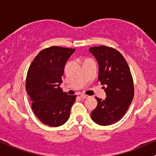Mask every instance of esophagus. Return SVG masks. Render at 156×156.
<instances>
[{
  "label": "esophagus",
  "mask_w": 156,
  "mask_h": 156,
  "mask_svg": "<svg viewBox=\"0 0 156 156\" xmlns=\"http://www.w3.org/2000/svg\"><path fill=\"white\" fill-rule=\"evenodd\" d=\"M80 96H81V98H83V99H87V98H88V96H87V95L83 94V93H81V94L80 95Z\"/></svg>",
  "instance_id": "obj_1"
}]
</instances>
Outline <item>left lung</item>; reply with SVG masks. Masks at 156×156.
<instances>
[{"instance_id": "8db88e82", "label": "left lung", "mask_w": 156, "mask_h": 156, "mask_svg": "<svg viewBox=\"0 0 156 156\" xmlns=\"http://www.w3.org/2000/svg\"><path fill=\"white\" fill-rule=\"evenodd\" d=\"M90 52L99 63L101 84L105 85V99L96 97L97 107L91 113V119L100 126L118 122L126 113L134 97V83L127 62L115 48L105 46L91 47Z\"/></svg>"}]
</instances>
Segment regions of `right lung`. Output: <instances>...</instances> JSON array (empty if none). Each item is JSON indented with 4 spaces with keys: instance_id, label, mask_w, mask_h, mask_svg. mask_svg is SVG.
<instances>
[{
    "instance_id": "1",
    "label": "right lung",
    "mask_w": 156,
    "mask_h": 156,
    "mask_svg": "<svg viewBox=\"0 0 156 156\" xmlns=\"http://www.w3.org/2000/svg\"><path fill=\"white\" fill-rule=\"evenodd\" d=\"M75 50L60 46L43 49L28 69L26 90L33 111L45 125L57 127L69 118L76 95L69 96L60 86L66 63Z\"/></svg>"
}]
</instances>
